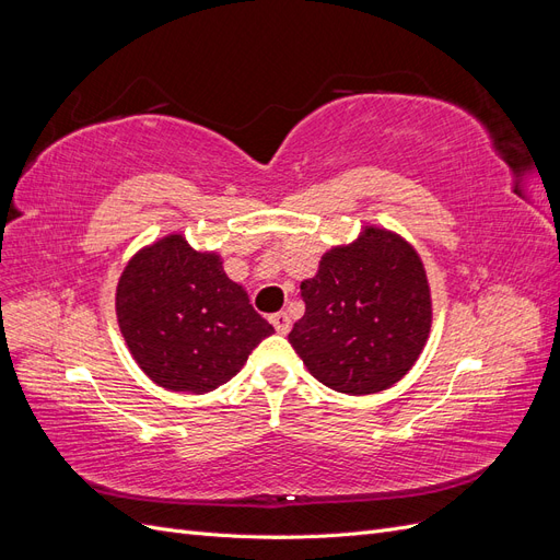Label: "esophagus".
I'll list each match as a JSON object with an SVG mask.
<instances>
[{"label":"esophagus","instance_id":"obj_1","mask_svg":"<svg viewBox=\"0 0 560 560\" xmlns=\"http://www.w3.org/2000/svg\"><path fill=\"white\" fill-rule=\"evenodd\" d=\"M270 322H273V327H276L278 334H287V331H290V327H292V317L287 315L284 311L270 315Z\"/></svg>","mask_w":560,"mask_h":560}]
</instances>
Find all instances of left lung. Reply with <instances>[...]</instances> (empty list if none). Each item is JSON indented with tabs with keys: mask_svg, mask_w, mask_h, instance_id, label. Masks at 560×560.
Returning a JSON list of instances; mask_svg holds the SVG:
<instances>
[{
	"mask_svg": "<svg viewBox=\"0 0 560 560\" xmlns=\"http://www.w3.org/2000/svg\"><path fill=\"white\" fill-rule=\"evenodd\" d=\"M306 313L290 343L311 374L336 393L374 395L401 381L432 327L425 266L401 235L364 226L358 241L322 254L301 282Z\"/></svg>",
	"mask_w": 560,
	"mask_h": 560,
	"instance_id": "8db88e82",
	"label": "left lung"
}]
</instances>
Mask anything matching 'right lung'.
<instances>
[{
  "label": "right lung",
  "mask_w": 560,
  "mask_h": 560,
  "mask_svg": "<svg viewBox=\"0 0 560 560\" xmlns=\"http://www.w3.org/2000/svg\"><path fill=\"white\" fill-rule=\"evenodd\" d=\"M116 319L132 360L173 393H212L231 381L273 325L252 308L217 252L182 233L142 247L116 284Z\"/></svg>",
  "instance_id": "1"
}]
</instances>
